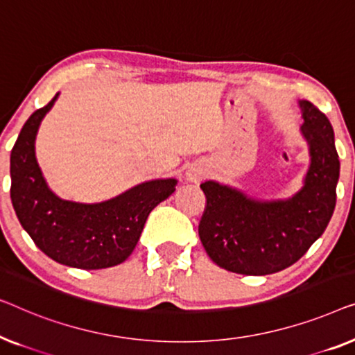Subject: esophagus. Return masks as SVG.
<instances>
[{
    "mask_svg": "<svg viewBox=\"0 0 355 355\" xmlns=\"http://www.w3.org/2000/svg\"><path fill=\"white\" fill-rule=\"evenodd\" d=\"M206 168L201 164H193V166L188 167L187 171V180L191 183H199L202 182L204 177H206Z\"/></svg>",
    "mask_w": 355,
    "mask_h": 355,
    "instance_id": "obj_1",
    "label": "esophagus"
}]
</instances>
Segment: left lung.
<instances>
[{
	"label": "left lung",
	"instance_id": "left-lung-1",
	"mask_svg": "<svg viewBox=\"0 0 355 355\" xmlns=\"http://www.w3.org/2000/svg\"><path fill=\"white\" fill-rule=\"evenodd\" d=\"M309 164L302 188L286 199H257L214 180L201 183L207 206L199 238L218 267L270 275L297 262L322 236L336 206L339 157L325 114L299 101Z\"/></svg>",
	"mask_w": 355,
	"mask_h": 355
}]
</instances>
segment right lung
I'll return each mask as SVG.
<instances>
[{
    "instance_id": "add662e5",
    "label": "right lung",
    "mask_w": 355,
    "mask_h": 355,
    "mask_svg": "<svg viewBox=\"0 0 355 355\" xmlns=\"http://www.w3.org/2000/svg\"><path fill=\"white\" fill-rule=\"evenodd\" d=\"M59 93L35 111L11 151V201L22 228L37 248L62 266L98 270L122 263L133 252L149 212L175 191V178L135 184L101 202H76L51 191L35 156L43 117Z\"/></svg>"
}]
</instances>
